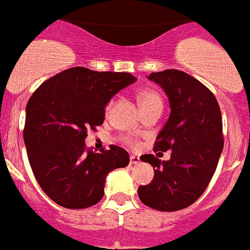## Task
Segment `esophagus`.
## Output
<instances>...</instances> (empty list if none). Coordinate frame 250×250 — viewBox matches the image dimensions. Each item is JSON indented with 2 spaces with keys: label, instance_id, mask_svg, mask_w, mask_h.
Returning <instances> with one entry per match:
<instances>
[{
  "label": "esophagus",
  "instance_id": "34e87169",
  "mask_svg": "<svg viewBox=\"0 0 250 250\" xmlns=\"http://www.w3.org/2000/svg\"><path fill=\"white\" fill-rule=\"evenodd\" d=\"M141 163V159L138 156H134V155H131L130 156V164L131 165H137V164Z\"/></svg>",
  "mask_w": 250,
  "mask_h": 250
}]
</instances>
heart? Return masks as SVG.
Masks as SVG:
<instances>
[{"mask_svg": "<svg viewBox=\"0 0 250 250\" xmlns=\"http://www.w3.org/2000/svg\"><path fill=\"white\" fill-rule=\"evenodd\" d=\"M138 101L141 103V107L143 111L152 108L155 105H161V98H160L159 94L156 91L149 90V89H145V90L139 91V94H138ZM112 105L113 102H109L108 105H107V111H111Z\"/></svg>", "mask_w": 250, "mask_h": 250, "instance_id": "obj_1", "label": "heart"}]
</instances>
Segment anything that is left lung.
<instances>
[{
  "mask_svg": "<svg viewBox=\"0 0 250 250\" xmlns=\"http://www.w3.org/2000/svg\"><path fill=\"white\" fill-rule=\"evenodd\" d=\"M148 80L163 87L170 104L153 151L171 153L167 161L141 157L152 165L155 175L149 185L138 187V196L156 210H181L203 195L217 169L223 149L221 109L213 93L186 72H152Z\"/></svg>",
  "mask_w": 250,
  "mask_h": 250,
  "instance_id": "obj_1",
  "label": "left lung"
}]
</instances>
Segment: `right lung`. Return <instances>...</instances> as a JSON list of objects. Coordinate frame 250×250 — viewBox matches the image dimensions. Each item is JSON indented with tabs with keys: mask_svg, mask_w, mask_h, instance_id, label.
<instances>
[{
	"mask_svg": "<svg viewBox=\"0 0 250 250\" xmlns=\"http://www.w3.org/2000/svg\"><path fill=\"white\" fill-rule=\"evenodd\" d=\"M135 80L126 72L75 67L32 94L24 143L32 171L54 203L68 209L93 207L104 195L108 173L129 164V153L119 146L95 153L85 147V139L89 129L103 124L113 95Z\"/></svg>",
	"mask_w": 250,
	"mask_h": 250,
	"instance_id": "add662e5",
	"label": "right lung"
}]
</instances>
